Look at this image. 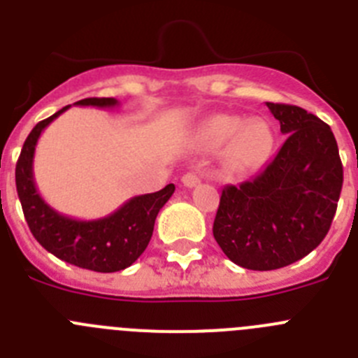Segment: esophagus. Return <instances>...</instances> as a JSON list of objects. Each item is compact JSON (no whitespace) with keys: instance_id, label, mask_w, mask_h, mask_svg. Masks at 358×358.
Instances as JSON below:
<instances>
[{"instance_id":"1","label":"esophagus","mask_w":358,"mask_h":358,"mask_svg":"<svg viewBox=\"0 0 358 358\" xmlns=\"http://www.w3.org/2000/svg\"><path fill=\"white\" fill-rule=\"evenodd\" d=\"M181 181H182V185L186 186V188H194V186H197L199 182H201V177H199L195 172H188V173H185V176H182Z\"/></svg>"}]
</instances>
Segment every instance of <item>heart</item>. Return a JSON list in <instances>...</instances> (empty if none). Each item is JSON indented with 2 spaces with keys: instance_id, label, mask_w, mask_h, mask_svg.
<instances>
[{
  "instance_id": "b5f03b06",
  "label": "heart",
  "mask_w": 358,
  "mask_h": 358,
  "mask_svg": "<svg viewBox=\"0 0 358 358\" xmlns=\"http://www.w3.org/2000/svg\"><path fill=\"white\" fill-rule=\"evenodd\" d=\"M202 140L210 147H220L229 141L224 154L227 169L235 172L251 170L264 161L271 147V132L258 120L245 122L240 116L217 115L202 125Z\"/></svg>"
}]
</instances>
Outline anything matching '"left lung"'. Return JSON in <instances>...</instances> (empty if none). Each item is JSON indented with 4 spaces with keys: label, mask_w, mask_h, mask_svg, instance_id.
I'll return each mask as SVG.
<instances>
[{
    "label": "left lung",
    "mask_w": 358,
    "mask_h": 358,
    "mask_svg": "<svg viewBox=\"0 0 358 358\" xmlns=\"http://www.w3.org/2000/svg\"><path fill=\"white\" fill-rule=\"evenodd\" d=\"M285 141L252 179L224 186L213 236L233 264L287 267L314 251L334 220L343 163L330 125L297 106L267 102Z\"/></svg>",
    "instance_id": "8db88e82"
}]
</instances>
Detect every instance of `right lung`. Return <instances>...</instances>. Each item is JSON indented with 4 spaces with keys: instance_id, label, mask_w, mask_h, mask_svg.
Returning <instances> with one entry per match:
<instances>
[{
    "instance_id": "obj_1",
    "label": "right lung",
    "mask_w": 358,
    "mask_h": 358,
    "mask_svg": "<svg viewBox=\"0 0 358 358\" xmlns=\"http://www.w3.org/2000/svg\"><path fill=\"white\" fill-rule=\"evenodd\" d=\"M116 98H84L75 106L116 107ZM71 106L31 129L15 164V186L31 235L57 258L94 273H116L131 267L150 242L161 208L172 197L176 186L166 185L156 194L129 199L115 213L96 220H78L62 215L44 202L34 179V154L41 132Z\"/></svg>"
}]
</instances>
